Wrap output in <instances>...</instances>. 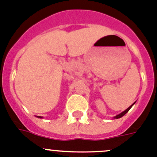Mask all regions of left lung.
<instances>
[{
	"mask_svg": "<svg viewBox=\"0 0 157 157\" xmlns=\"http://www.w3.org/2000/svg\"><path fill=\"white\" fill-rule=\"evenodd\" d=\"M135 103H136V102H134V103H133L132 105H130V106L128 107V108H127V109H125V111H124V112H121V113H120V114H118V115H117L116 116H115V117H114V118H113L114 119H117V118H121V117H122V116H124V115H125V114H126L127 112H128V111H129V110H130V108H131L132 107L133 105H135Z\"/></svg>",
	"mask_w": 157,
	"mask_h": 157,
	"instance_id": "obj_1",
	"label": "left lung"
}]
</instances>
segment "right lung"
Listing matches in <instances>:
<instances>
[{"mask_svg":"<svg viewBox=\"0 0 157 157\" xmlns=\"http://www.w3.org/2000/svg\"><path fill=\"white\" fill-rule=\"evenodd\" d=\"M38 117V118H43V117H42V116H37Z\"/></svg>","mask_w":157,"mask_h":157,"instance_id":"right-lung-1","label":"right lung"}]
</instances>
